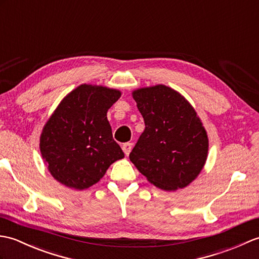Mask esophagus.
Wrapping results in <instances>:
<instances>
[{
  "label": "esophagus",
  "instance_id": "esophagus-1",
  "mask_svg": "<svg viewBox=\"0 0 259 259\" xmlns=\"http://www.w3.org/2000/svg\"><path fill=\"white\" fill-rule=\"evenodd\" d=\"M132 146H133V145H132V143H125V144L123 145V152L125 153V155H126V156H128V155H130V153H131V151H132Z\"/></svg>",
  "mask_w": 259,
  "mask_h": 259
}]
</instances>
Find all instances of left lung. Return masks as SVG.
Here are the masks:
<instances>
[{
	"label": "left lung",
	"instance_id": "obj_1",
	"mask_svg": "<svg viewBox=\"0 0 259 259\" xmlns=\"http://www.w3.org/2000/svg\"><path fill=\"white\" fill-rule=\"evenodd\" d=\"M145 130L130 159L147 181L164 191L188 186L202 171L208 136L185 97L163 84L132 92Z\"/></svg>",
	"mask_w": 259,
	"mask_h": 259
}]
</instances>
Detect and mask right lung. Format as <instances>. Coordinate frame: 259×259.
<instances>
[{
    "instance_id": "obj_1",
    "label": "right lung",
    "mask_w": 259,
    "mask_h": 259,
    "mask_svg": "<svg viewBox=\"0 0 259 259\" xmlns=\"http://www.w3.org/2000/svg\"><path fill=\"white\" fill-rule=\"evenodd\" d=\"M120 95L106 86L82 84L57 105L39 137L44 163L57 182L83 191L124 158L107 119V111Z\"/></svg>"
}]
</instances>
